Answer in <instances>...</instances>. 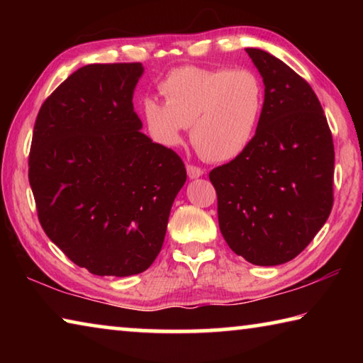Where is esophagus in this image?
Segmentation results:
<instances>
[{
	"label": "esophagus",
	"mask_w": 363,
	"mask_h": 363,
	"mask_svg": "<svg viewBox=\"0 0 363 363\" xmlns=\"http://www.w3.org/2000/svg\"><path fill=\"white\" fill-rule=\"evenodd\" d=\"M203 173H205L203 168L196 167V164H192V163L187 164V174H189L190 179H196V177L203 176Z\"/></svg>",
	"instance_id": "obj_1"
}]
</instances>
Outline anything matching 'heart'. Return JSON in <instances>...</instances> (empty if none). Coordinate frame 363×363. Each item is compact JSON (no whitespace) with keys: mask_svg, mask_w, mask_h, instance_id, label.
I'll return each mask as SVG.
<instances>
[{"mask_svg":"<svg viewBox=\"0 0 363 363\" xmlns=\"http://www.w3.org/2000/svg\"><path fill=\"white\" fill-rule=\"evenodd\" d=\"M164 104L143 102V116L152 139L164 147L181 143L182 131L201 157L229 162L248 149L266 106L262 78L250 69L179 67L158 84Z\"/></svg>","mask_w":363,"mask_h":363,"instance_id":"heart-1","label":"heart"}]
</instances>
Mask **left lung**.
<instances>
[{"label": "left lung", "instance_id": "1", "mask_svg": "<svg viewBox=\"0 0 363 363\" xmlns=\"http://www.w3.org/2000/svg\"><path fill=\"white\" fill-rule=\"evenodd\" d=\"M266 86L253 143L214 168L218 219L233 253L256 266L291 261L333 208V138L311 84L277 57L247 48Z\"/></svg>", "mask_w": 363, "mask_h": 363}]
</instances>
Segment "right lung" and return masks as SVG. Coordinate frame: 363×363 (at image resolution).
Returning a JSON list of instances; mask_svg holds the SVG:
<instances>
[{
  "label": "right lung",
  "instance_id": "right-lung-1",
  "mask_svg": "<svg viewBox=\"0 0 363 363\" xmlns=\"http://www.w3.org/2000/svg\"><path fill=\"white\" fill-rule=\"evenodd\" d=\"M143 65L91 64L36 116L28 181L46 235L94 275L128 277L155 261L187 179L182 158L140 133L133 93Z\"/></svg>",
  "mask_w": 363,
  "mask_h": 363
}]
</instances>
